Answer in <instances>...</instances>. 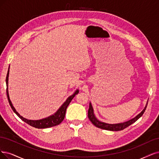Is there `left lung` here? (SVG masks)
<instances>
[{
  "label": "left lung",
  "mask_w": 159,
  "mask_h": 159,
  "mask_svg": "<svg viewBox=\"0 0 159 159\" xmlns=\"http://www.w3.org/2000/svg\"><path fill=\"white\" fill-rule=\"evenodd\" d=\"M148 102H147V104L145 105V108L143 109V110L139 114H138L136 116H135L134 119H132L130 120H128L126 122H122V123H118V124H113L112 125V124H108V123H105V122L99 121L95 116L94 113H93V109L91 103H90L89 109V111H88V116H89V119L92 122V124L98 128L103 129V130H110V131L122 130H124L125 128H127L128 126L133 124L134 122H135L137 120H138L140 117L143 115V114L144 113L145 111L147 108V105H148Z\"/></svg>",
  "instance_id": "left-lung-1"
}]
</instances>
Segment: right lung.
I'll list each match as a JSON object with an SVG mask.
<instances>
[{
  "mask_svg": "<svg viewBox=\"0 0 159 159\" xmlns=\"http://www.w3.org/2000/svg\"><path fill=\"white\" fill-rule=\"evenodd\" d=\"M8 76H9V69L8 70V73L7 75V79H6V83H7V94L8 99V102L10 103V105L11 106V108L12 109L14 112L20 118L25 122L27 123L29 125H30L33 127L37 128H50L52 126H55L58 125H60V123L63 121V120L65 118V115H66V109L68 105H69L70 102H71L73 98L77 94L79 93V90H76L73 95L70 96L67 100L60 107L56 112L47 118L40 119V120H29L25 118H23L22 116H21L17 112L16 109L14 107L12 103H11L10 97H9V93H8Z\"/></svg>",
  "mask_w": 159,
  "mask_h": 159,
  "instance_id": "obj_1",
  "label": "right lung"
}]
</instances>
